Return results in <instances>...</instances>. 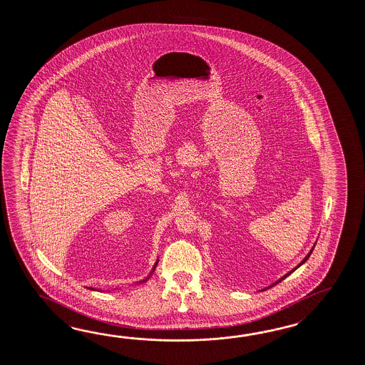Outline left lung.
<instances>
[{"label":"left lung","mask_w":365,"mask_h":365,"mask_svg":"<svg viewBox=\"0 0 365 365\" xmlns=\"http://www.w3.org/2000/svg\"><path fill=\"white\" fill-rule=\"evenodd\" d=\"M310 255H312V250H310L309 253H308V256L305 257V258H304L303 261H302V264H299V266H302V264H303L304 262H305V261H307V259H308V258H309ZM299 266H297V267H299ZM297 267H295V269H294V270H291V272H288V274H286V275H284V277H282V278H280V279L278 280V282H275V283H274V284H272V286H270V287H269V288L274 287V286H275V284H278V283H279V282H282V280L284 279V278H287L288 275H289V274H291V272H295V270H296V269H297Z\"/></svg>","instance_id":"left-lung-1"}]
</instances>
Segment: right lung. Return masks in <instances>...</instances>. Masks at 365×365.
<instances>
[{"label":"right lung","mask_w":365,"mask_h":365,"mask_svg":"<svg viewBox=\"0 0 365 365\" xmlns=\"http://www.w3.org/2000/svg\"><path fill=\"white\" fill-rule=\"evenodd\" d=\"M155 266H156V264H155ZM155 266H154V269H155ZM154 269H153V272H154ZM146 279H148V278H146ZM146 279H145V280H146ZM145 280H143V282H145ZM90 289H93V288H90Z\"/></svg>","instance_id":"1"}]
</instances>
